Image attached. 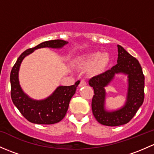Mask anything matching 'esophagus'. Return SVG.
<instances>
[{"label": "esophagus", "instance_id": "34e87169", "mask_svg": "<svg viewBox=\"0 0 154 154\" xmlns=\"http://www.w3.org/2000/svg\"><path fill=\"white\" fill-rule=\"evenodd\" d=\"M86 84H87V82H86V81H85V80H82L80 82V84H79V86H80V87L85 86V85H86Z\"/></svg>", "mask_w": 154, "mask_h": 154}]
</instances>
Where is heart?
Instances as JSON below:
<instances>
[{"label":"heart","instance_id":"1","mask_svg":"<svg viewBox=\"0 0 154 154\" xmlns=\"http://www.w3.org/2000/svg\"><path fill=\"white\" fill-rule=\"evenodd\" d=\"M110 62V57L108 54H102L100 52L90 54L85 57L80 58V63L86 68L94 67V71L96 73L103 72Z\"/></svg>","mask_w":154,"mask_h":154}]
</instances>
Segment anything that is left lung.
<instances>
[{"label":"left lung","instance_id":"8db88e82","mask_svg":"<svg viewBox=\"0 0 154 154\" xmlns=\"http://www.w3.org/2000/svg\"><path fill=\"white\" fill-rule=\"evenodd\" d=\"M117 64L104 73L91 77L88 81L94 92L91 102L92 112L98 122L107 126H119L128 123L142 105L145 97V77L140 63L123 47L117 45ZM117 73L128 76L126 102L119 109L106 111L104 108V88Z\"/></svg>","mask_w":154,"mask_h":154}]
</instances>
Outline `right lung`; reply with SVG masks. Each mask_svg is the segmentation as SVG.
<instances>
[{
	"instance_id": "obj_1",
	"label": "right lung",
	"mask_w": 154,
	"mask_h": 154,
	"mask_svg": "<svg viewBox=\"0 0 154 154\" xmlns=\"http://www.w3.org/2000/svg\"><path fill=\"white\" fill-rule=\"evenodd\" d=\"M67 43L68 42L63 40L43 42L35 47L23 51L13 66L10 74L11 97L14 106L30 122L51 125L62 120L66 116L71 99L75 94L80 82H76L74 85L70 86H58L48 97L42 100H34L24 93L19 82L18 73L23 60L38 48H61Z\"/></svg>"
}]
</instances>
